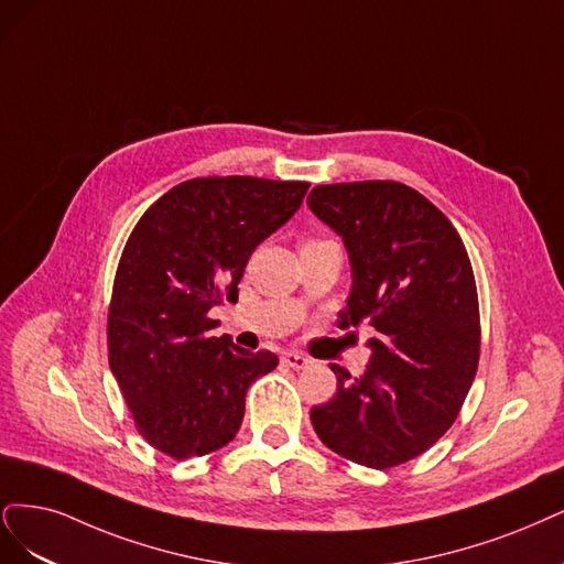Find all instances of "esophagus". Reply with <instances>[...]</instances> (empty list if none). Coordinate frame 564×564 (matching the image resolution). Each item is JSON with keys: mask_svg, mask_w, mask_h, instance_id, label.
<instances>
[{"mask_svg": "<svg viewBox=\"0 0 564 564\" xmlns=\"http://www.w3.org/2000/svg\"><path fill=\"white\" fill-rule=\"evenodd\" d=\"M283 362H285L288 368L302 370V368L308 366V362H312V358H306V356L300 354V351H288V354H283Z\"/></svg>", "mask_w": 564, "mask_h": 564, "instance_id": "obj_1", "label": "esophagus"}]
</instances>
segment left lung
Wrapping results in <instances>:
<instances>
[{
	"instance_id": "1",
	"label": "left lung",
	"mask_w": 564,
	"mask_h": 564,
	"mask_svg": "<svg viewBox=\"0 0 564 564\" xmlns=\"http://www.w3.org/2000/svg\"><path fill=\"white\" fill-rule=\"evenodd\" d=\"M306 206L349 256L339 328L377 330L360 377L330 366L337 393L312 410L314 431L349 462L377 470L405 464L457 420L478 370V293L466 248L429 198L391 180L318 185Z\"/></svg>"
}]
</instances>
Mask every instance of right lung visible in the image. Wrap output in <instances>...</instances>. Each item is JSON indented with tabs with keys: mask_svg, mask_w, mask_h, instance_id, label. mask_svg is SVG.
Returning a JSON list of instances; mask_svg holds the SVG:
<instances>
[{
	"mask_svg": "<svg viewBox=\"0 0 564 564\" xmlns=\"http://www.w3.org/2000/svg\"><path fill=\"white\" fill-rule=\"evenodd\" d=\"M306 189L248 175L187 180L126 243L107 318L110 368L138 433L169 457L227 445L248 387L279 366L276 354L213 337L208 312L239 297L252 250L297 213Z\"/></svg>",
	"mask_w": 564,
	"mask_h": 564,
	"instance_id": "1",
	"label": "right lung"
}]
</instances>
